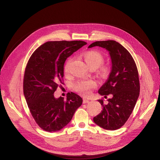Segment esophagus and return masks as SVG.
<instances>
[{"label":"esophagus","instance_id":"obj_1","mask_svg":"<svg viewBox=\"0 0 160 160\" xmlns=\"http://www.w3.org/2000/svg\"><path fill=\"white\" fill-rule=\"evenodd\" d=\"M90 102V101L88 99H86V98H84L83 100V104H85V103H88Z\"/></svg>","mask_w":160,"mask_h":160}]
</instances>
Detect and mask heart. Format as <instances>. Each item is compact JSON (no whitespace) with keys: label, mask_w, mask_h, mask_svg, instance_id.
Wrapping results in <instances>:
<instances>
[{"label":"heart","mask_w":160,"mask_h":160,"mask_svg":"<svg viewBox=\"0 0 160 160\" xmlns=\"http://www.w3.org/2000/svg\"><path fill=\"white\" fill-rule=\"evenodd\" d=\"M83 58L85 61L87 66L90 68H99L101 66L104 62V56L103 55L96 51H88L83 54ZM72 60L70 59L66 63L64 67L65 72H68V67L71 62ZM109 69L108 67H103L101 69V73L104 77H106L109 73ZM97 85L96 82L92 80H82L78 82L75 86V88L77 91L80 93L87 95L90 94L91 89L95 87Z\"/></svg>","instance_id":"obj_1"}]
</instances>
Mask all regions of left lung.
Masks as SVG:
<instances>
[{"instance_id":"obj_1","label":"left lung","mask_w":160,"mask_h":160,"mask_svg":"<svg viewBox=\"0 0 160 160\" xmlns=\"http://www.w3.org/2000/svg\"><path fill=\"white\" fill-rule=\"evenodd\" d=\"M95 46L108 51L111 59V72L107 81L101 87L98 93L104 98L111 94V98L104 103L101 113L94 117V122L109 130L121 128L127 121L139 96V74L135 61L130 52L115 40L97 41L88 48Z\"/></svg>"}]
</instances>
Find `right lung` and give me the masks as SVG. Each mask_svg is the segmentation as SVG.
I'll return each instance as SVG.
<instances>
[{
  "label": "right lung",
  "mask_w": 160,
  "mask_h": 160,
  "mask_svg": "<svg viewBox=\"0 0 160 160\" xmlns=\"http://www.w3.org/2000/svg\"><path fill=\"white\" fill-rule=\"evenodd\" d=\"M87 44L83 41L48 42L31 56L26 67L23 92L36 123L43 130L54 132L72 120L82 99L73 92L66 99L56 98L54 93L62 83L64 65L68 58Z\"/></svg>",
  "instance_id": "add662e5"
}]
</instances>
